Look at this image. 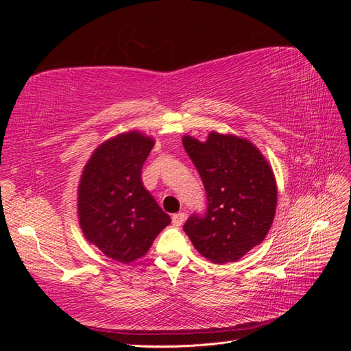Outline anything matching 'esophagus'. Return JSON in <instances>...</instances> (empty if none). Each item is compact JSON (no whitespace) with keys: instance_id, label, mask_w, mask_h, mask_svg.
Segmentation results:
<instances>
[{"instance_id":"obj_1","label":"esophagus","mask_w":351,"mask_h":351,"mask_svg":"<svg viewBox=\"0 0 351 351\" xmlns=\"http://www.w3.org/2000/svg\"><path fill=\"white\" fill-rule=\"evenodd\" d=\"M184 219H186L184 212H178V214H174V215H173V218H171V221H173V226H174V227L183 226Z\"/></svg>"}]
</instances>
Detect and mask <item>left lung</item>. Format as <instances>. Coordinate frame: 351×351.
<instances>
[{"instance_id":"left-lung-1","label":"left lung","mask_w":351,"mask_h":351,"mask_svg":"<svg viewBox=\"0 0 351 351\" xmlns=\"http://www.w3.org/2000/svg\"><path fill=\"white\" fill-rule=\"evenodd\" d=\"M206 190V212L183 227L196 250L214 263L236 262L268 234L277 209L272 168L247 139L209 133L183 137Z\"/></svg>"}]
</instances>
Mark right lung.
<instances>
[{"label": "right lung", "mask_w": 351, "mask_h": 351, "mask_svg": "<svg viewBox=\"0 0 351 351\" xmlns=\"http://www.w3.org/2000/svg\"><path fill=\"white\" fill-rule=\"evenodd\" d=\"M155 142L139 132L111 137L93 151L77 189L83 236L105 256L130 263L145 256L171 219L143 187L142 167Z\"/></svg>", "instance_id": "right-lung-1"}]
</instances>
